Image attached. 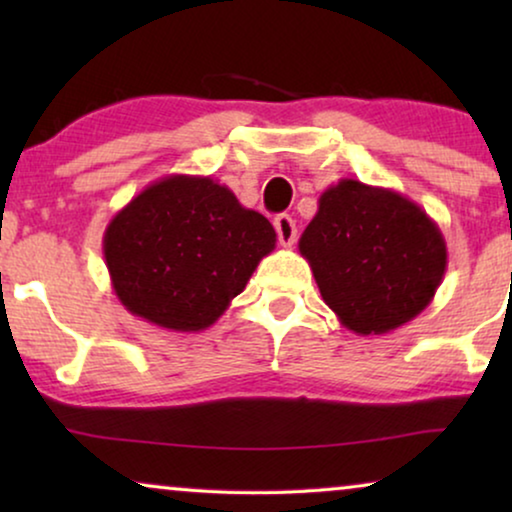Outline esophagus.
Instances as JSON below:
<instances>
[{"label": "esophagus", "mask_w": 512, "mask_h": 512, "mask_svg": "<svg viewBox=\"0 0 512 512\" xmlns=\"http://www.w3.org/2000/svg\"><path fill=\"white\" fill-rule=\"evenodd\" d=\"M275 230L282 247H293V242H296L298 237V230H296V221H293L289 214L275 216Z\"/></svg>", "instance_id": "1"}]
</instances>
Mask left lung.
<instances>
[{"label":"left lung","instance_id":"1","mask_svg":"<svg viewBox=\"0 0 512 512\" xmlns=\"http://www.w3.org/2000/svg\"><path fill=\"white\" fill-rule=\"evenodd\" d=\"M298 249L324 303L359 335L396 331L422 314L447 270L438 223L405 195L359 179L319 195Z\"/></svg>","mask_w":512,"mask_h":512}]
</instances>
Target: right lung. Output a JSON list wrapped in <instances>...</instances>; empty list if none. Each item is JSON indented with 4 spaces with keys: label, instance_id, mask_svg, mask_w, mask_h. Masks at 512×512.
<instances>
[{
    "label": "right lung",
    "instance_id": "1",
    "mask_svg": "<svg viewBox=\"0 0 512 512\" xmlns=\"http://www.w3.org/2000/svg\"><path fill=\"white\" fill-rule=\"evenodd\" d=\"M275 228L212 177L170 174L118 209L102 251L111 289L135 317L205 331L272 254Z\"/></svg>",
    "mask_w": 512,
    "mask_h": 512
}]
</instances>
